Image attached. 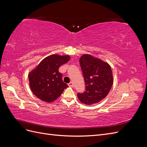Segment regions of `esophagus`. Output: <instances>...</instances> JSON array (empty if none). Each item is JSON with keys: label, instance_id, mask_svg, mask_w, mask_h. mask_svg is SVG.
<instances>
[{"label": "esophagus", "instance_id": "esophagus-1", "mask_svg": "<svg viewBox=\"0 0 147 147\" xmlns=\"http://www.w3.org/2000/svg\"><path fill=\"white\" fill-rule=\"evenodd\" d=\"M69 86H70V87H73L74 86V83L72 82H70L69 84Z\"/></svg>", "mask_w": 147, "mask_h": 147}]
</instances>
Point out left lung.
Segmentation results:
<instances>
[{
    "mask_svg": "<svg viewBox=\"0 0 147 147\" xmlns=\"http://www.w3.org/2000/svg\"><path fill=\"white\" fill-rule=\"evenodd\" d=\"M80 64L86 84L85 91L77 93L83 104L92 105L108 95L113 83L112 71L109 64L90 55L80 58Z\"/></svg>",
    "mask_w": 147,
    "mask_h": 147,
    "instance_id": "8db88e82",
    "label": "left lung"
}]
</instances>
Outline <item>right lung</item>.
<instances>
[{"mask_svg": "<svg viewBox=\"0 0 147 147\" xmlns=\"http://www.w3.org/2000/svg\"><path fill=\"white\" fill-rule=\"evenodd\" d=\"M70 59L69 56L53 55L43 59L29 74V85L34 94L47 102L56 100L68 87L58 69Z\"/></svg>", "mask_w": 147, "mask_h": 147, "instance_id": "1", "label": "right lung"}]
</instances>
